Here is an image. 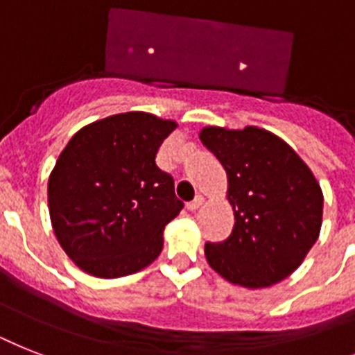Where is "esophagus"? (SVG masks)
<instances>
[{"label":"esophagus","mask_w":355,"mask_h":355,"mask_svg":"<svg viewBox=\"0 0 355 355\" xmlns=\"http://www.w3.org/2000/svg\"><path fill=\"white\" fill-rule=\"evenodd\" d=\"M202 204H204V197H200V195H197V197L193 198L191 202H187V204H186V207H187V209H189V211H197L198 207L202 206Z\"/></svg>","instance_id":"1"}]
</instances>
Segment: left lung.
Masks as SVG:
<instances>
[{
    "label": "left lung",
    "instance_id": "1",
    "mask_svg": "<svg viewBox=\"0 0 355 355\" xmlns=\"http://www.w3.org/2000/svg\"><path fill=\"white\" fill-rule=\"evenodd\" d=\"M200 140L227 175L235 224L206 243L209 266L233 284L266 288L295 272L321 230L322 191L284 140L259 128H204Z\"/></svg>",
    "mask_w": 355,
    "mask_h": 355
}]
</instances>
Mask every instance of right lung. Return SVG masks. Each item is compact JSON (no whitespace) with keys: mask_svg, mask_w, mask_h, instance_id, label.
<instances>
[{"mask_svg":"<svg viewBox=\"0 0 355 355\" xmlns=\"http://www.w3.org/2000/svg\"><path fill=\"white\" fill-rule=\"evenodd\" d=\"M177 123L131 111L74 135L49 177V213L58 243L94 277L137 273L160 255L164 227L184 204L158 148Z\"/></svg>","mask_w":355,"mask_h":355,"instance_id":"add662e5","label":"right lung"}]
</instances>
